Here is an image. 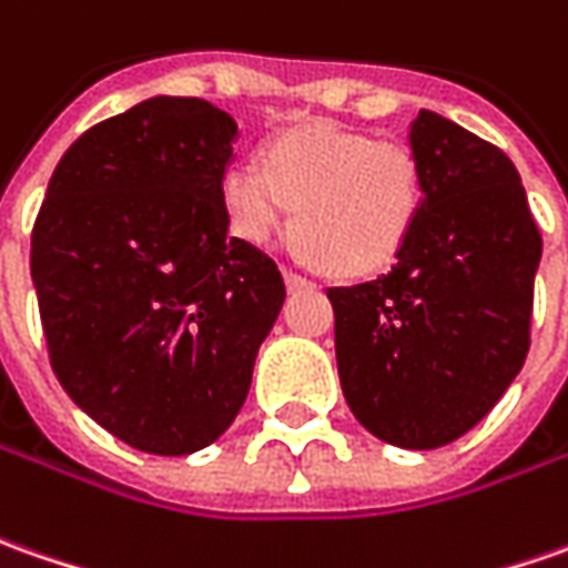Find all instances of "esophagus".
<instances>
[{
    "label": "esophagus",
    "mask_w": 568,
    "mask_h": 568,
    "mask_svg": "<svg viewBox=\"0 0 568 568\" xmlns=\"http://www.w3.org/2000/svg\"><path fill=\"white\" fill-rule=\"evenodd\" d=\"M285 285L292 288V292H298V288H314V280L311 276H304L298 270L285 267Z\"/></svg>",
    "instance_id": "34e87169"
}]
</instances>
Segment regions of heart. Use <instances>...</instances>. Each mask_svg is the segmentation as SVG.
<instances>
[{"label":"heart","mask_w":568,"mask_h":568,"mask_svg":"<svg viewBox=\"0 0 568 568\" xmlns=\"http://www.w3.org/2000/svg\"><path fill=\"white\" fill-rule=\"evenodd\" d=\"M233 233L264 245L295 207V245L335 273L392 264L426 207V164L400 139H373L316 121L264 152V164H233L220 180Z\"/></svg>","instance_id":"b5f03b06"}]
</instances>
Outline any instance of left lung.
<instances>
[{
  "mask_svg": "<svg viewBox=\"0 0 568 568\" xmlns=\"http://www.w3.org/2000/svg\"><path fill=\"white\" fill-rule=\"evenodd\" d=\"M426 207L379 280L333 285L351 414L410 450L450 445L510 388L531 345L541 233L513 161L435 111L410 126Z\"/></svg>",
  "mask_w": 568,
  "mask_h": 568,
  "instance_id": "obj_1",
  "label": "left lung"
}]
</instances>
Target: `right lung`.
I'll list each match as a JSON object with an SVG mask.
<instances>
[{
  "mask_svg": "<svg viewBox=\"0 0 568 568\" xmlns=\"http://www.w3.org/2000/svg\"><path fill=\"white\" fill-rule=\"evenodd\" d=\"M235 121L158 95L90 126L58 161L30 235L42 335L73 404L136 450L217 442L252 388L283 273L226 235Z\"/></svg>",
  "mask_w": 568,
  "mask_h": 568,
  "instance_id": "add662e5",
  "label": "right lung"
}]
</instances>
